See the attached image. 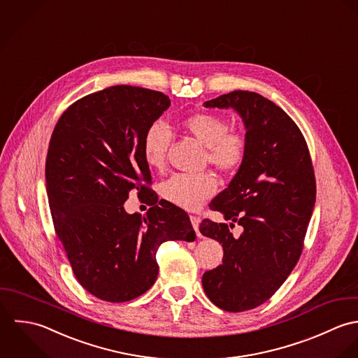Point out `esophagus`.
<instances>
[{
  "label": "esophagus",
  "instance_id": "1",
  "mask_svg": "<svg viewBox=\"0 0 358 358\" xmlns=\"http://www.w3.org/2000/svg\"><path fill=\"white\" fill-rule=\"evenodd\" d=\"M189 218H191V222H192V227H194V229H195L196 235L199 236V235H201V232H199V222H201L199 217H196V215H191Z\"/></svg>",
  "mask_w": 358,
  "mask_h": 358
}]
</instances>
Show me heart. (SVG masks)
I'll use <instances>...</instances> for the list:
<instances>
[{
    "label": "heart",
    "mask_w": 358,
    "mask_h": 358,
    "mask_svg": "<svg viewBox=\"0 0 358 358\" xmlns=\"http://www.w3.org/2000/svg\"><path fill=\"white\" fill-rule=\"evenodd\" d=\"M182 129L196 141L206 146V160L221 173L236 171L246 159L248 143L243 134L229 131L227 120L221 116L201 112L187 116L181 122ZM170 133L160 123H152L143 138L145 163L150 169H162L166 162ZM215 177L209 173L174 174L159 187L160 195L167 202L185 209H199L215 191Z\"/></svg>",
    "instance_id": "obj_1"
}]
</instances>
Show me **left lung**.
Wrapping results in <instances>:
<instances>
[{
	"mask_svg": "<svg viewBox=\"0 0 358 358\" xmlns=\"http://www.w3.org/2000/svg\"><path fill=\"white\" fill-rule=\"evenodd\" d=\"M232 108L246 129V159L210 209L243 225L205 218L201 232L221 243L222 264L206 271L202 285L217 307L239 313L267 301L294 268L315 203V177L306 140L296 123L270 99L232 91L203 103Z\"/></svg>",
	"mask_w": 358,
	"mask_h": 358,
	"instance_id": "1",
	"label": "left lung"
}]
</instances>
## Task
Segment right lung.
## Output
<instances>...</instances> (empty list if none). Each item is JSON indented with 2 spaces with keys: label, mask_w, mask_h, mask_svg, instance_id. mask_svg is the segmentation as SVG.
<instances>
[{
  "label": "right lung",
  "mask_w": 358,
  "mask_h": 358,
  "mask_svg": "<svg viewBox=\"0 0 358 358\" xmlns=\"http://www.w3.org/2000/svg\"><path fill=\"white\" fill-rule=\"evenodd\" d=\"M169 106L163 92L113 85L76 101L52 131L45 188L54 227L77 281L101 300L141 296L157 278L159 246L196 238L188 215L149 188L143 134ZM133 189L152 206L146 216L124 210Z\"/></svg>",
  "instance_id": "add662e5"
}]
</instances>
